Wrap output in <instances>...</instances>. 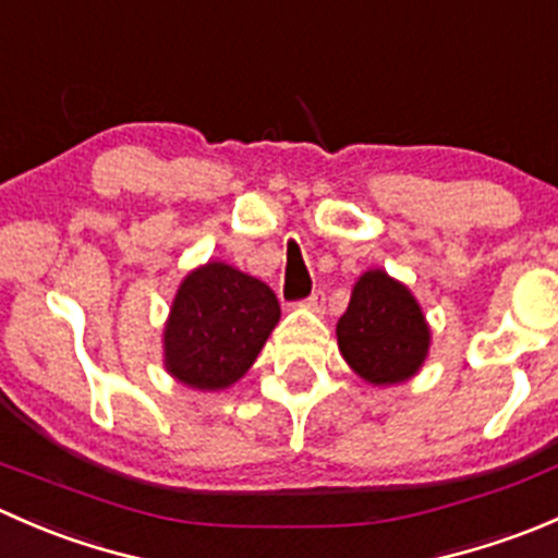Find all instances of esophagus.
I'll return each mask as SVG.
<instances>
[{
  "mask_svg": "<svg viewBox=\"0 0 558 558\" xmlns=\"http://www.w3.org/2000/svg\"><path fill=\"white\" fill-rule=\"evenodd\" d=\"M302 305L307 307V311H313V313H324V307H326V294L324 291H313L311 296H307L305 302H302Z\"/></svg>",
  "mask_w": 558,
  "mask_h": 558,
  "instance_id": "1",
  "label": "esophagus"
}]
</instances>
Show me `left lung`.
Here are the masks:
<instances>
[{
  "label": "left lung",
  "mask_w": 558,
  "mask_h": 558,
  "mask_svg": "<svg viewBox=\"0 0 558 558\" xmlns=\"http://www.w3.org/2000/svg\"><path fill=\"white\" fill-rule=\"evenodd\" d=\"M432 331L410 289L384 269H367L337 320V345L348 367L373 386L413 378L426 362Z\"/></svg>",
  "instance_id": "obj_1"
}]
</instances>
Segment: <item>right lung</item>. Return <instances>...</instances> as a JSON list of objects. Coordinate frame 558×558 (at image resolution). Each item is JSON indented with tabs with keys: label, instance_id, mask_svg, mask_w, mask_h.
Listing matches in <instances>:
<instances>
[{
	"label": "right lung",
	"instance_id": "add662e5",
	"mask_svg": "<svg viewBox=\"0 0 558 558\" xmlns=\"http://www.w3.org/2000/svg\"><path fill=\"white\" fill-rule=\"evenodd\" d=\"M280 320L267 283L223 262L191 269L165 324V367L199 391H221L251 369Z\"/></svg>",
	"mask_w": 558,
	"mask_h": 558
}]
</instances>
